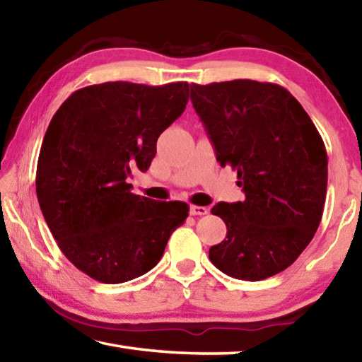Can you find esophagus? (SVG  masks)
Listing matches in <instances>:
<instances>
[{"instance_id":"1","label":"esophagus","mask_w":362,"mask_h":362,"mask_svg":"<svg viewBox=\"0 0 362 362\" xmlns=\"http://www.w3.org/2000/svg\"><path fill=\"white\" fill-rule=\"evenodd\" d=\"M207 212H209V209L204 206H194V204L189 206V214H192V216H206Z\"/></svg>"}]
</instances>
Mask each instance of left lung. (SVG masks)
<instances>
[{
	"instance_id": "left-lung-1",
	"label": "left lung",
	"mask_w": 362,
	"mask_h": 362,
	"mask_svg": "<svg viewBox=\"0 0 362 362\" xmlns=\"http://www.w3.org/2000/svg\"><path fill=\"white\" fill-rule=\"evenodd\" d=\"M192 102L220 166L238 170L246 199L212 207L226 240L209 249L220 272L262 281L291 267L320 226L327 153L289 90L254 79L192 84Z\"/></svg>"
}]
</instances>
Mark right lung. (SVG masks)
Masks as SVG:
<instances>
[{
  "instance_id": "obj_1",
  "label": "right lung",
  "mask_w": 362,
  "mask_h": 362,
  "mask_svg": "<svg viewBox=\"0 0 362 362\" xmlns=\"http://www.w3.org/2000/svg\"><path fill=\"white\" fill-rule=\"evenodd\" d=\"M188 83L86 86L52 116L42 139L36 194L64 255L99 283L150 272L189 207L131 193L132 169L145 173L156 140L183 113Z\"/></svg>"
}]
</instances>
